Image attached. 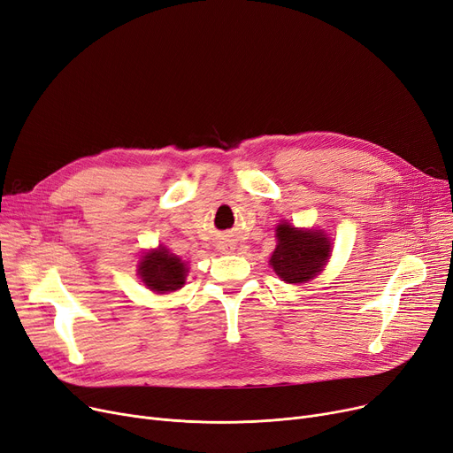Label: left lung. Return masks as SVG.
Wrapping results in <instances>:
<instances>
[{
	"label": "left lung",
	"instance_id": "1",
	"mask_svg": "<svg viewBox=\"0 0 453 453\" xmlns=\"http://www.w3.org/2000/svg\"><path fill=\"white\" fill-rule=\"evenodd\" d=\"M278 244L270 257L273 272L285 283H307L331 257V242L322 229H298L288 222L275 227Z\"/></svg>",
	"mask_w": 453,
	"mask_h": 453
}]
</instances>
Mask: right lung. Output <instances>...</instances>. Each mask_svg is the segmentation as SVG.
Returning <instances> with one entry per match:
<instances>
[{
	"label": "right lung",
	"instance_id": "1",
	"mask_svg": "<svg viewBox=\"0 0 453 453\" xmlns=\"http://www.w3.org/2000/svg\"><path fill=\"white\" fill-rule=\"evenodd\" d=\"M187 265L165 246L146 251L139 263V275L142 283L150 290L159 294L181 288L187 280Z\"/></svg>",
	"mask_w": 453,
	"mask_h": 453
}]
</instances>
